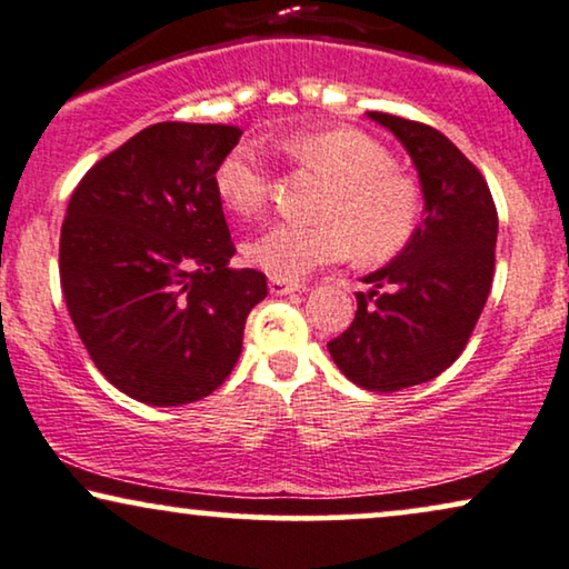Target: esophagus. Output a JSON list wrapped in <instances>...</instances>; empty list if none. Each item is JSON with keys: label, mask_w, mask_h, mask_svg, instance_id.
I'll use <instances>...</instances> for the list:
<instances>
[{"label": "esophagus", "mask_w": 569, "mask_h": 569, "mask_svg": "<svg viewBox=\"0 0 569 569\" xmlns=\"http://www.w3.org/2000/svg\"><path fill=\"white\" fill-rule=\"evenodd\" d=\"M297 291H305V286L291 283V280L270 278V293H276V297H286V293H297Z\"/></svg>", "instance_id": "1"}]
</instances>
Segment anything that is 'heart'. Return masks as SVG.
<instances>
[{
	"label": "heart",
	"instance_id": "heart-1",
	"mask_svg": "<svg viewBox=\"0 0 569 569\" xmlns=\"http://www.w3.org/2000/svg\"><path fill=\"white\" fill-rule=\"evenodd\" d=\"M278 149L315 170L328 189L315 222H276L247 241L249 264L280 280H297L320 264L347 260L378 264L401 254L426 212L420 183L397 168L383 141L357 128H320L280 136ZM272 172L254 143H236L214 168V193L228 212L249 218L264 210Z\"/></svg>",
	"mask_w": 569,
	"mask_h": 569
}]
</instances>
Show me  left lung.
<instances>
[{"mask_svg":"<svg viewBox=\"0 0 569 569\" xmlns=\"http://www.w3.org/2000/svg\"><path fill=\"white\" fill-rule=\"evenodd\" d=\"M412 157L426 220L409 247L365 276L357 315L328 341L338 370L368 391L426 383L462 355L493 283L499 214L486 178L441 131L388 112H368Z\"/></svg>","mask_w":569,"mask_h":569,"instance_id":"8db88e82","label":"left lung"}]
</instances>
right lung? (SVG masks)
Here are the masks:
<instances>
[{"mask_svg": "<svg viewBox=\"0 0 569 569\" xmlns=\"http://www.w3.org/2000/svg\"><path fill=\"white\" fill-rule=\"evenodd\" d=\"M233 126L157 123L102 157L76 186L60 233L70 320L99 372L136 401L191 405L231 376L260 270L236 247L214 168Z\"/></svg>", "mask_w": 569, "mask_h": 569, "instance_id": "add662e5", "label": "right lung"}]
</instances>
